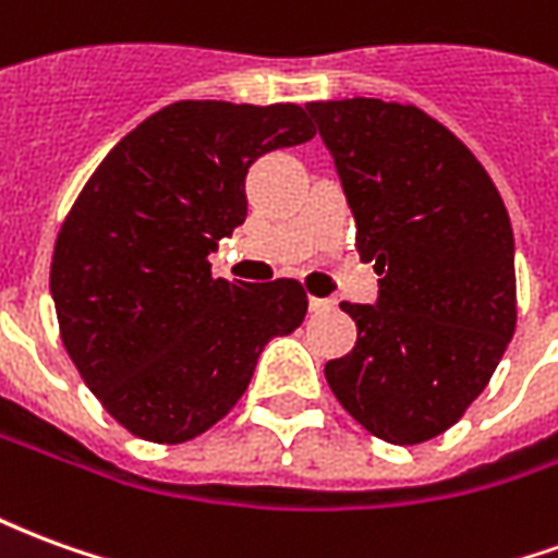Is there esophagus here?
Instances as JSON below:
<instances>
[{
	"instance_id": "34e87169",
	"label": "esophagus",
	"mask_w": 558,
	"mask_h": 558,
	"mask_svg": "<svg viewBox=\"0 0 558 558\" xmlns=\"http://www.w3.org/2000/svg\"><path fill=\"white\" fill-rule=\"evenodd\" d=\"M335 307L331 299H311V314H328Z\"/></svg>"
}]
</instances>
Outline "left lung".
Returning <instances> with one entry per match:
<instances>
[{"instance_id": "8db88e82", "label": "left lung", "mask_w": 558, "mask_h": 558, "mask_svg": "<svg viewBox=\"0 0 558 558\" xmlns=\"http://www.w3.org/2000/svg\"><path fill=\"white\" fill-rule=\"evenodd\" d=\"M307 113L335 158L374 259L376 304L355 319L350 355L326 364L340 407L379 439L445 433L490 383L517 326L514 232L478 158L412 104L314 101Z\"/></svg>"}]
</instances>
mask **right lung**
Here are the masks:
<instances>
[{"label":"right lung","mask_w":558,"mask_h":558,"mask_svg":"<svg viewBox=\"0 0 558 558\" xmlns=\"http://www.w3.org/2000/svg\"><path fill=\"white\" fill-rule=\"evenodd\" d=\"M314 134L299 104L175 101L116 143L68 211L50 266L62 343L140 439L206 433L268 340L304 323L299 280L230 283L208 254L244 223L247 167Z\"/></svg>","instance_id":"right-lung-1"}]
</instances>
